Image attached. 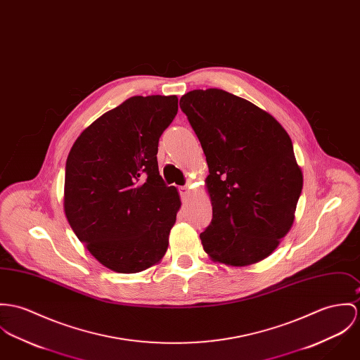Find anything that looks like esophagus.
Segmentation results:
<instances>
[{"label":"esophagus","instance_id":"34e87169","mask_svg":"<svg viewBox=\"0 0 360 360\" xmlns=\"http://www.w3.org/2000/svg\"><path fill=\"white\" fill-rule=\"evenodd\" d=\"M179 191H180V195H181V198H184V196L187 195V193H188V186L186 184V186L180 187V188H179Z\"/></svg>","mask_w":360,"mask_h":360}]
</instances>
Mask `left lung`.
I'll return each mask as SVG.
<instances>
[{"mask_svg":"<svg viewBox=\"0 0 360 360\" xmlns=\"http://www.w3.org/2000/svg\"><path fill=\"white\" fill-rule=\"evenodd\" d=\"M180 108L209 166L205 252L233 266L262 262L292 227L302 190L292 139L272 115L223 89L191 91Z\"/></svg>","mask_w":360,"mask_h":360,"instance_id":"1","label":"left lung"}]
</instances>
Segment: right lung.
<instances>
[{
	"instance_id": "obj_1",
	"label": "right lung",
	"mask_w": 360,
	"mask_h": 360,
	"mask_svg": "<svg viewBox=\"0 0 360 360\" xmlns=\"http://www.w3.org/2000/svg\"><path fill=\"white\" fill-rule=\"evenodd\" d=\"M177 96H133L79 134L65 162V212L104 266L134 274L164 257L180 196L158 169V143Z\"/></svg>"
}]
</instances>
